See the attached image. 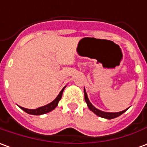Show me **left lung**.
Instances as JSON below:
<instances>
[{
    "mask_svg": "<svg viewBox=\"0 0 147 147\" xmlns=\"http://www.w3.org/2000/svg\"><path fill=\"white\" fill-rule=\"evenodd\" d=\"M84 100H85L87 105H88V109H90L91 111L93 112L96 115L99 116V117H100L106 118V119H113V118H115V117H119L120 115H121L122 113H124L128 109H125L123 111L117 112V113H108V112H103L101 111V110H99L96 108H95L94 106L92 105V103L89 101V100L88 98V95H87L86 93L85 88H84Z\"/></svg>",
    "mask_w": 147,
    "mask_h": 147,
    "instance_id": "obj_1",
    "label": "left lung"
}]
</instances>
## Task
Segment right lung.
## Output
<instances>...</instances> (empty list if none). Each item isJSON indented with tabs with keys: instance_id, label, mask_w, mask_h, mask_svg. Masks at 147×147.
Wrapping results in <instances>:
<instances>
[{
	"instance_id": "obj_1",
	"label": "right lung",
	"mask_w": 147,
	"mask_h": 147,
	"mask_svg": "<svg viewBox=\"0 0 147 147\" xmlns=\"http://www.w3.org/2000/svg\"><path fill=\"white\" fill-rule=\"evenodd\" d=\"M66 88V86L61 90V92H59V94L57 96V97L54 100H53L52 102H51L48 105H44V106H42V107H39L38 108V109H26V108L23 107H21L20 108L25 111L26 113H27L29 114H32V115H42V114H45V113H47L49 112L52 111L54 109H55L57 107V105H58V103L59 101L60 100L61 98H62V94H63V92L64 90V88Z\"/></svg>"
}]
</instances>
